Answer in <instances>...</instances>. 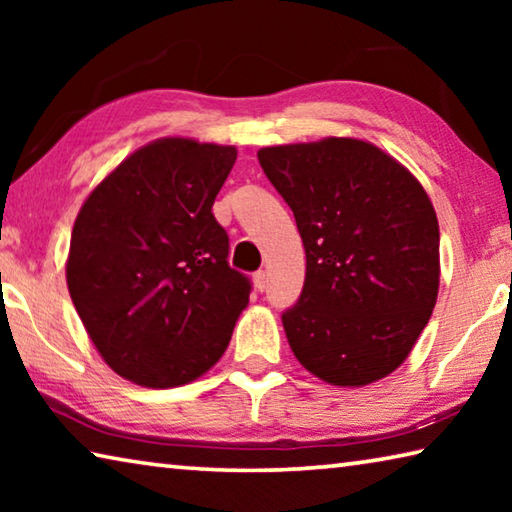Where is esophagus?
I'll use <instances>...</instances> for the list:
<instances>
[{
	"mask_svg": "<svg viewBox=\"0 0 512 512\" xmlns=\"http://www.w3.org/2000/svg\"><path fill=\"white\" fill-rule=\"evenodd\" d=\"M253 280H255V289H257V291H264V289H266V284H268L266 271H257V273L253 275Z\"/></svg>",
	"mask_w": 512,
	"mask_h": 512,
	"instance_id": "esophagus-1",
	"label": "esophagus"
}]
</instances>
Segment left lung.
<instances>
[{"label": "left lung", "mask_w": 512, "mask_h": 512, "mask_svg": "<svg viewBox=\"0 0 512 512\" xmlns=\"http://www.w3.org/2000/svg\"><path fill=\"white\" fill-rule=\"evenodd\" d=\"M291 207L305 287L282 314L296 359L334 386H366L409 357L436 307L440 232L409 169L368 142L327 137L257 153Z\"/></svg>", "instance_id": "left-lung-1"}]
</instances>
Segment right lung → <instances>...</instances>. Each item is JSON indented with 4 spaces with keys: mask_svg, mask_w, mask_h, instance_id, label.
Instances as JSON below:
<instances>
[{
    "mask_svg": "<svg viewBox=\"0 0 512 512\" xmlns=\"http://www.w3.org/2000/svg\"><path fill=\"white\" fill-rule=\"evenodd\" d=\"M235 146L164 137L94 187L74 221L67 287L94 348L146 388L183 386L221 359L248 305L212 205Z\"/></svg>",
    "mask_w": 512,
    "mask_h": 512,
    "instance_id": "1",
    "label": "right lung"
}]
</instances>
